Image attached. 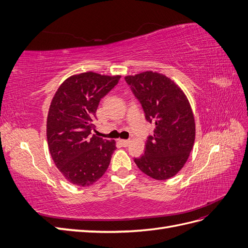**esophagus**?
Instances as JSON below:
<instances>
[{
	"mask_svg": "<svg viewBox=\"0 0 248 248\" xmlns=\"http://www.w3.org/2000/svg\"><path fill=\"white\" fill-rule=\"evenodd\" d=\"M120 142H121V145L123 147H128L130 145V140H120Z\"/></svg>",
	"mask_w": 248,
	"mask_h": 248,
	"instance_id": "esophagus-1",
	"label": "esophagus"
}]
</instances>
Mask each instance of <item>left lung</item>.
Masks as SVG:
<instances>
[{
    "mask_svg": "<svg viewBox=\"0 0 248 248\" xmlns=\"http://www.w3.org/2000/svg\"><path fill=\"white\" fill-rule=\"evenodd\" d=\"M141 104L154 134L149 136L145 154L134 159L138 168L156 180L174 177L189 157L196 138V123L187 97L163 74L146 71L125 77Z\"/></svg>",
    "mask_w": 248,
    "mask_h": 248,
    "instance_id": "8db88e82",
    "label": "left lung"
}]
</instances>
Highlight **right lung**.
<instances>
[{
  "label": "right lung",
  "mask_w": 248,
  "mask_h": 248,
  "mask_svg": "<svg viewBox=\"0 0 248 248\" xmlns=\"http://www.w3.org/2000/svg\"><path fill=\"white\" fill-rule=\"evenodd\" d=\"M92 71L76 74L59 87L51 100L46 137L51 158L74 185L90 186L107 171L115 140L91 136L98 104L120 79Z\"/></svg>",
  "instance_id": "obj_1"
}]
</instances>
